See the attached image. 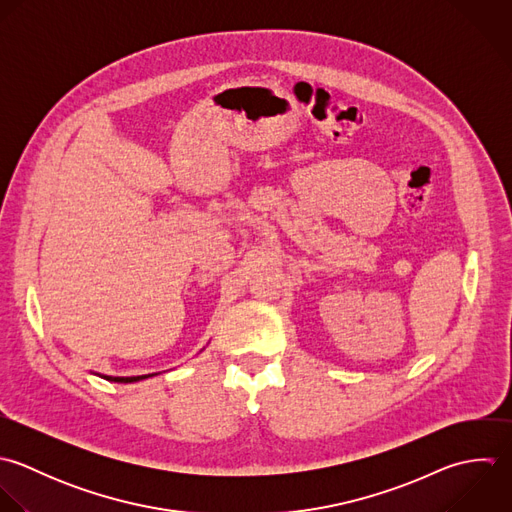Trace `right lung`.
I'll return each mask as SVG.
<instances>
[{
	"mask_svg": "<svg viewBox=\"0 0 512 512\" xmlns=\"http://www.w3.org/2000/svg\"><path fill=\"white\" fill-rule=\"evenodd\" d=\"M147 377H151V375H141V377H103V379H107V381H115V383H135V381H141V379H147Z\"/></svg>",
	"mask_w": 512,
	"mask_h": 512,
	"instance_id": "1",
	"label": "right lung"
}]
</instances>
